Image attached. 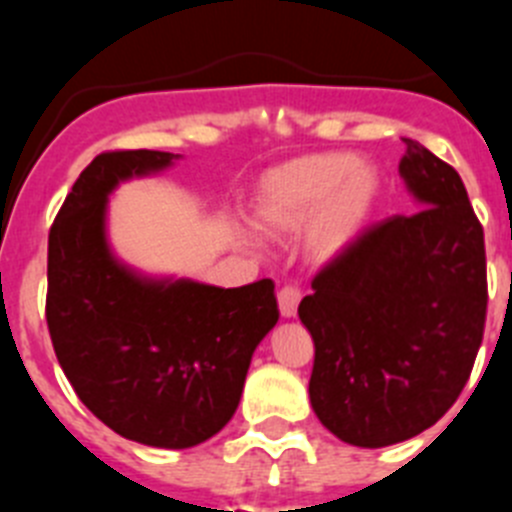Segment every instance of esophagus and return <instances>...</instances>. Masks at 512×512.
<instances>
[{
    "label": "esophagus",
    "mask_w": 512,
    "mask_h": 512,
    "mask_svg": "<svg viewBox=\"0 0 512 512\" xmlns=\"http://www.w3.org/2000/svg\"><path fill=\"white\" fill-rule=\"evenodd\" d=\"M279 312H282V318H295L297 315V305L302 300V289L295 287V284H287V287L279 289Z\"/></svg>",
    "instance_id": "1"
}]
</instances>
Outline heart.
<instances>
[{"mask_svg": "<svg viewBox=\"0 0 512 512\" xmlns=\"http://www.w3.org/2000/svg\"><path fill=\"white\" fill-rule=\"evenodd\" d=\"M382 197V174L351 151L292 158L266 171L251 200L253 225L271 238L307 228L318 259H336L372 220Z\"/></svg>", "mask_w": 512, "mask_h": 512, "instance_id": "heart-1", "label": "heart"}]
</instances>
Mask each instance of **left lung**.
Returning a JSON list of instances; mask_svg holds the SVG:
<instances>
[{
  "label": "left lung",
  "mask_w": 512,
  "mask_h": 512,
  "mask_svg": "<svg viewBox=\"0 0 512 512\" xmlns=\"http://www.w3.org/2000/svg\"><path fill=\"white\" fill-rule=\"evenodd\" d=\"M402 140L400 176L420 212L364 230L320 269L297 310L315 343L312 410L361 449L441 420L485 333V233L464 182L418 140Z\"/></svg>",
  "instance_id": "left-lung-1"
}]
</instances>
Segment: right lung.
Wrapping results in <instances>:
<instances>
[{
    "instance_id": "add662e5",
    "label": "right lung",
    "mask_w": 512,
    "mask_h": 512,
    "mask_svg": "<svg viewBox=\"0 0 512 512\" xmlns=\"http://www.w3.org/2000/svg\"><path fill=\"white\" fill-rule=\"evenodd\" d=\"M176 158L99 153L48 235L45 320L63 374L107 428L156 449H189L223 431L253 351L279 320L271 279L233 289L153 279L112 253L110 194Z\"/></svg>"
}]
</instances>
